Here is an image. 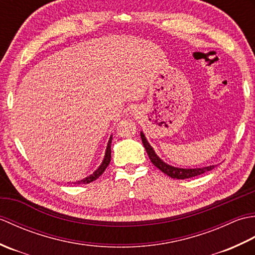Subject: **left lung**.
I'll return each instance as SVG.
<instances>
[{
  "label": "left lung",
  "instance_id": "1",
  "mask_svg": "<svg viewBox=\"0 0 255 255\" xmlns=\"http://www.w3.org/2000/svg\"><path fill=\"white\" fill-rule=\"evenodd\" d=\"M142 139V143L145 148V151L150 158V161L152 162L153 165L158 167L160 171H162L164 174L171 176L172 178H177V180H184V178H191L194 176H197L200 174H204L205 172L213 170L215 165H210V166H206V167H202V169H178V167H174L171 165H167L166 163H164L163 161L160 160V158L158 155L155 154L154 150L151 148V145L149 144V142L145 139L144 134L141 132L140 133Z\"/></svg>",
  "mask_w": 255,
  "mask_h": 255
}]
</instances>
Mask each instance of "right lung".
Returning <instances> with one entry per match:
<instances>
[{
    "mask_svg": "<svg viewBox=\"0 0 255 255\" xmlns=\"http://www.w3.org/2000/svg\"><path fill=\"white\" fill-rule=\"evenodd\" d=\"M111 144H112V137L110 138V140H108L107 148H106V153H105V158H104V161H103V163L101 164V166L99 167V169H97V170L93 173V174H91L90 176L83 178V180L75 182L74 184H89V183H91V182L95 181L96 178H99V177L103 174V172H104V171L106 170V167L108 166V164H110V162H111V156H112Z\"/></svg>",
    "mask_w": 255,
    "mask_h": 255,
    "instance_id": "add662e5",
    "label": "right lung"
}]
</instances>
